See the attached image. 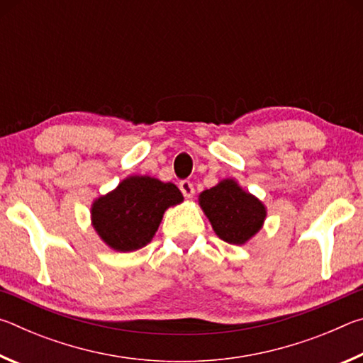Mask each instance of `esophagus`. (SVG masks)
<instances>
[{
  "instance_id": "1",
  "label": "esophagus",
  "mask_w": 363,
  "mask_h": 363,
  "mask_svg": "<svg viewBox=\"0 0 363 363\" xmlns=\"http://www.w3.org/2000/svg\"><path fill=\"white\" fill-rule=\"evenodd\" d=\"M179 189H181V192H182L184 196H186V199H192L194 194H195L194 184L190 182V181H182V182L179 184Z\"/></svg>"
}]
</instances>
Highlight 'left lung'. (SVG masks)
Returning <instances> with one entry per match:
<instances>
[{"label":"left lung","mask_w":363,"mask_h":363,"mask_svg":"<svg viewBox=\"0 0 363 363\" xmlns=\"http://www.w3.org/2000/svg\"><path fill=\"white\" fill-rule=\"evenodd\" d=\"M199 205L216 235L230 245H245L262 229L267 208L232 177L199 195Z\"/></svg>","instance_id":"1"}]
</instances>
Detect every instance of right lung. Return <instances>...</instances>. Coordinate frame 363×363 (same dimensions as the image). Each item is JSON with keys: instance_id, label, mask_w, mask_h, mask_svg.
<instances>
[{"instance_id": "right-lung-1", "label": "right lung", "mask_w": 363, "mask_h": 363, "mask_svg": "<svg viewBox=\"0 0 363 363\" xmlns=\"http://www.w3.org/2000/svg\"><path fill=\"white\" fill-rule=\"evenodd\" d=\"M184 201L174 184L128 176L91 205V225L108 248L130 253L152 242L164 211Z\"/></svg>"}]
</instances>
